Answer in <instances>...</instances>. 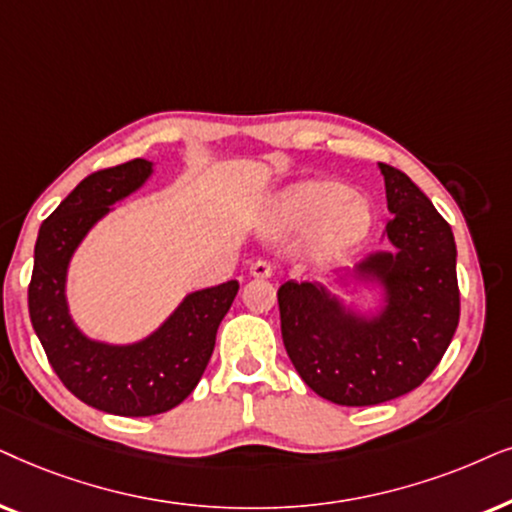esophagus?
<instances>
[{
	"instance_id": "obj_1",
	"label": "esophagus",
	"mask_w": 512,
	"mask_h": 512,
	"mask_svg": "<svg viewBox=\"0 0 512 512\" xmlns=\"http://www.w3.org/2000/svg\"><path fill=\"white\" fill-rule=\"evenodd\" d=\"M271 274H274V267L267 260H257L250 264V276L255 278H269Z\"/></svg>"
}]
</instances>
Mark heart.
<instances>
[{
    "instance_id": "1",
    "label": "heart",
    "mask_w": 512,
    "mask_h": 512,
    "mask_svg": "<svg viewBox=\"0 0 512 512\" xmlns=\"http://www.w3.org/2000/svg\"><path fill=\"white\" fill-rule=\"evenodd\" d=\"M306 255L311 260H335L365 241L372 227L370 206L327 180L299 182L281 194L274 208L276 229L311 227Z\"/></svg>"
}]
</instances>
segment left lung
Returning <instances> with one entry per match:
<instances>
[{"label":"left lung","mask_w":512,"mask_h":512,"mask_svg":"<svg viewBox=\"0 0 512 512\" xmlns=\"http://www.w3.org/2000/svg\"><path fill=\"white\" fill-rule=\"evenodd\" d=\"M391 220V252H372L353 278L379 283L377 316L346 309L320 283L278 288L285 351L320 398L346 407L410 393L445 356L459 325L456 243L428 196L403 170L379 163Z\"/></svg>","instance_id":"left-lung-1"}]
</instances>
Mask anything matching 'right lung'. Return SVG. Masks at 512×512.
<instances>
[{
    "mask_svg": "<svg viewBox=\"0 0 512 512\" xmlns=\"http://www.w3.org/2000/svg\"><path fill=\"white\" fill-rule=\"evenodd\" d=\"M154 173L145 159L98 170L46 217L34 245L27 306L46 358L81 403L119 417H152L173 410L199 384L215 349V335L234 302L238 283L196 290L135 344L88 339L67 309L65 283L74 250L112 206Z\"/></svg>",
    "mask_w": 512,
    "mask_h": 512,
    "instance_id": "add662e5",
    "label": "right lung"
}]
</instances>
